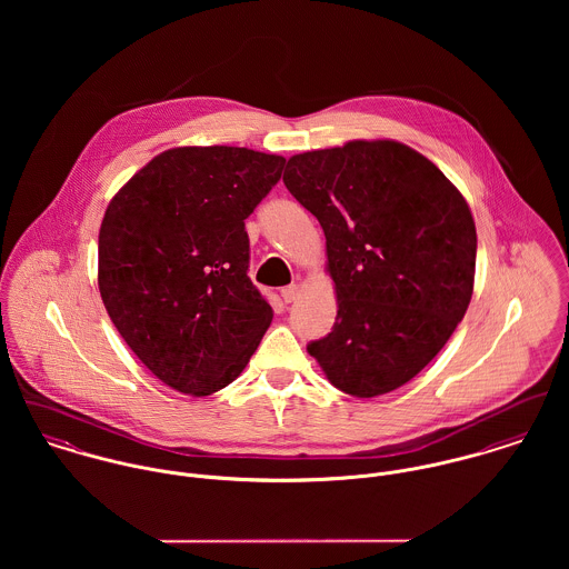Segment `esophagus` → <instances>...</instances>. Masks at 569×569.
<instances>
[{
    "mask_svg": "<svg viewBox=\"0 0 569 569\" xmlns=\"http://www.w3.org/2000/svg\"><path fill=\"white\" fill-rule=\"evenodd\" d=\"M280 296H282V300H284L287 305H289V302H296V298L300 296V287H298V284H289V287H282Z\"/></svg>",
    "mask_w": 569,
    "mask_h": 569,
    "instance_id": "1",
    "label": "esophagus"
}]
</instances>
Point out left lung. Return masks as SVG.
I'll use <instances>...</instances> for the list:
<instances>
[{
  "instance_id": "left-lung-1",
  "label": "left lung",
  "mask_w": 569,
  "mask_h": 569,
  "mask_svg": "<svg viewBox=\"0 0 569 569\" xmlns=\"http://www.w3.org/2000/svg\"><path fill=\"white\" fill-rule=\"evenodd\" d=\"M282 181L325 230L337 291L335 326L309 355L357 399L406 386L471 302L478 237L465 197L392 140L293 156Z\"/></svg>"
}]
</instances>
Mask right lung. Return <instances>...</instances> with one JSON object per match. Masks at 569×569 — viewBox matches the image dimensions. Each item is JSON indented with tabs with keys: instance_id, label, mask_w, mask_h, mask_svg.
I'll return each instance as SVG.
<instances>
[{
	"instance_id": "obj_1",
	"label": "right lung",
	"mask_w": 569,
	"mask_h": 569,
	"mask_svg": "<svg viewBox=\"0 0 569 569\" xmlns=\"http://www.w3.org/2000/svg\"><path fill=\"white\" fill-rule=\"evenodd\" d=\"M284 158L181 147L153 158L111 199L98 237L104 309L138 359L177 392L230 386L273 311L249 280L244 219Z\"/></svg>"
}]
</instances>
